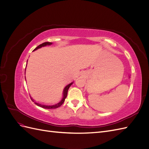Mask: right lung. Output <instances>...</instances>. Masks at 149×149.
<instances>
[{
	"instance_id": "obj_1",
	"label": "right lung",
	"mask_w": 149,
	"mask_h": 149,
	"mask_svg": "<svg viewBox=\"0 0 149 149\" xmlns=\"http://www.w3.org/2000/svg\"><path fill=\"white\" fill-rule=\"evenodd\" d=\"M52 45V43H51V42H45V43H43L42 44H41V45H38L37 48H36L34 49L33 51L37 50V49H38V48H40L43 47H46V46H47V45ZM27 61H28V60H27ZM25 70H26V68H25ZM73 82H72V83H70L69 84H68L67 86H66L65 88L64 89H63V98H62V100H61L59 102H58L57 104H53V105H45V104H40V103L35 102V101L32 100V98H31V97H30V98H31V101H32L36 105L38 106L41 107H43V108H44V109H56V108H58V107H60V106L63 104V103L64 102V101H65V99H66V96H67V94H68V89L70 88V87L71 86V84H73Z\"/></svg>"
}]
</instances>
